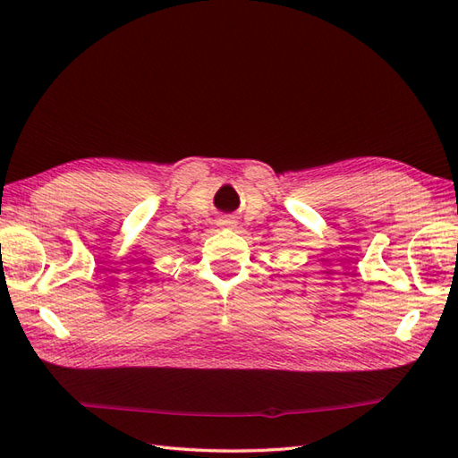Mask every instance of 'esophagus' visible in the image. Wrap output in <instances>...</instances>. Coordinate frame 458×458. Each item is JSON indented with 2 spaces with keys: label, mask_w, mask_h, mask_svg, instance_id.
Listing matches in <instances>:
<instances>
[{
  "label": "esophagus",
  "mask_w": 458,
  "mask_h": 458,
  "mask_svg": "<svg viewBox=\"0 0 458 458\" xmlns=\"http://www.w3.org/2000/svg\"><path fill=\"white\" fill-rule=\"evenodd\" d=\"M218 226H222V228H234L236 222L230 220V218H220L218 220Z\"/></svg>",
  "instance_id": "esophagus-1"
}]
</instances>
